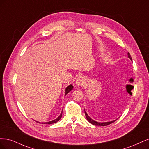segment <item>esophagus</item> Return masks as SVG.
<instances>
[{
	"label": "esophagus",
	"mask_w": 149,
	"mask_h": 149,
	"mask_svg": "<svg viewBox=\"0 0 149 149\" xmlns=\"http://www.w3.org/2000/svg\"><path fill=\"white\" fill-rule=\"evenodd\" d=\"M86 81L84 78L83 77H79L78 78L76 81V86L80 87V86H83L85 84Z\"/></svg>",
	"instance_id": "obj_1"
}]
</instances>
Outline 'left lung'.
Returning a JSON list of instances; mask_svg holds the SVG:
<instances>
[{
    "label": "left lung",
    "mask_w": 149,
    "mask_h": 149,
    "mask_svg": "<svg viewBox=\"0 0 149 149\" xmlns=\"http://www.w3.org/2000/svg\"><path fill=\"white\" fill-rule=\"evenodd\" d=\"M127 55H128V58H129V59H130V60H131V61H132V60L131 56H130V55L129 54V53H127ZM84 113H85L86 118L87 120L90 123L92 124H93V125H95L105 126V125H109V124H112V123H114V122H115L117 119H118H118H116V120H112V121H109V122H104V123H99V122H97V121H96V120H94L92 119L91 118H90V117L88 116V114L86 113V112L85 111V109H84Z\"/></svg>",
    "instance_id": "1"
}]
</instances>
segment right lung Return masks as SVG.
I'll use <instances>...</instances> for the list:
<instances>
[{"mask_svg": "<svg viewBox=\"0 0 149 149\" xmlns=\"http://www.w3.org/2000/svg\"><path fill=\"white\" fill-rule=\"evenodd\" d=\"M73 86L72 85V84H70L69 86H68L66 88V89H65V96L66 95V94L68 93L70 91H71V90H73ZM61 117H62V112H61V113L60 114V115L58 117V118H56V119H54V120H52V121H49V122H47V123H42V124H54V123H57V122L58 121V120H60V119H61ZM37 122V123H40V122H38V121H36Z\"/></svg>", "mask_w": 149, "mask_h": 149, "instance_id": "obj_1", "label": "right lung"}]
</instances>
